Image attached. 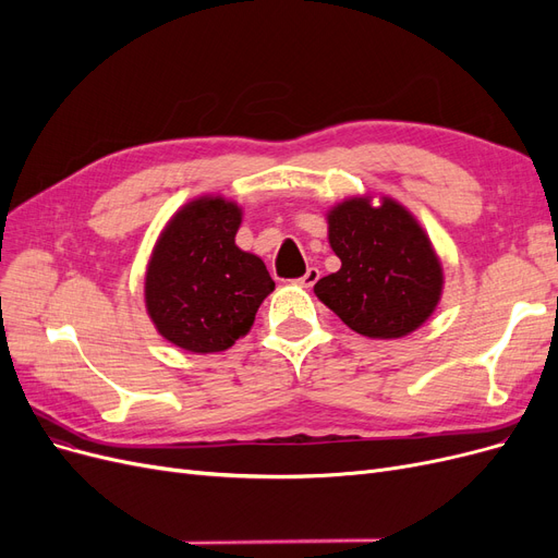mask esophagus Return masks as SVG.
<instances>
[{"mask_svg":"<svg viewBox=\"0 0 558 558\" xmlns=\"http://www.w3.org/2000/svg\"><path fill=\"white\" fill-rule=\"evenodd\" d=\"M318 277H320V272H318V267H307V272L302 275L300 279H295V283H300V286H314L316 281H318Z\"/></svg>","mask_w":558,"mask_h":558,"instance_id":"obj_1","label":"esophagus"}]
</instances>
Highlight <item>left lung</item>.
Masks as SVG:
<instances>
[{
	"mask_svg": "<svg viewBox=\"0 0 558 558\" xmlns=\"http://www.w3.org/2000/svg\"><path fill=\"white\" fill-rule=\"evenodd\" d=\"M328 240L342 267L318 279L314 293L351 330L391 340L433 314L442 267L426 232L398 202H342L328 214Z\"/></svg>",
	"mask_w": 558,
	"mask_h": 558,
	"instance_id": "8db88e82",
	"label": "left lung"
}]
</instances>
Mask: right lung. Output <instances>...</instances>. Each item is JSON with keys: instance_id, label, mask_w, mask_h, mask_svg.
Returning a JSON list of instances; mask_svg holds the SVG:
<instances>
[{"instance_id": "add662e5", "label": "right lung", "mask_w": 558, "mask_h": 558, "mask_svg": "<svg viewBox=\"0 0 558 558\" xmlns=\"http://www.w3.org/2000/svg\"><path fill=\"white\" fill-rule=\"evenodd\" d=\"M242 211L221 197L185 205L160 234L146 272V310L172 344L223 351L275 291L265 263L234 244Z\"/></svg>"}]
</instances>
